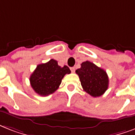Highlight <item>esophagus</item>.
<instances>
[{
    "label": "esophagus",
    "mask_w": 135,
    "mask_h": 135,
    "mask_svg": "<svg viewBox=\"0 0 135 135\" xmlns=\"http://www.w3.org/2000/svg\"><path fill=\"white\" fill-rule=\"evenodd\" d=\"M70 69H71V71L72 73H74L75 72V67H71L70 68Z\"/></svg>",
    "instance_id": "1"
}]
</instances>
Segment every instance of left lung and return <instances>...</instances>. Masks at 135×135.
I'll return each mask as SVG.
<instances>
[{"label":"left lung","mask_w":135,"mask_h":135,"mask_svg":"<svg viewBox=\"0 0 135 135\" xmlns=\"http://www.w3.org/2000/svg\"><path fill=\"white\" fill-rule=\"evenodd\" d=\"M76 71L80 78L83 90L97 97L102 95L109 87V77L104 70L94 64L86 61Z\"/></svg>","instance_id":"1"}]
</instances>
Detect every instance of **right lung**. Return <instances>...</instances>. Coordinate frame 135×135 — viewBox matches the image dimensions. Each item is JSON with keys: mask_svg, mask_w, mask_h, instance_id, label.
I'll return each instance as SVG.
<instances>
[{"mask_svg": "<svg viewBox=\"0 0 135 135\" xmlns=\"http://www.w3.org/2000/svg\"><path fill=\"white\" fill-rule=\"evenodd\" d=\"M71 74L67 66L61 67L55 59L37 66L30 76V83L35 92L41 96H47L58 89L66 74Z\"/></svg>", "mask_w": 135, "mask_h": 135, "instance_id": "add662e5", "label": "right lung"}]
</instances>
